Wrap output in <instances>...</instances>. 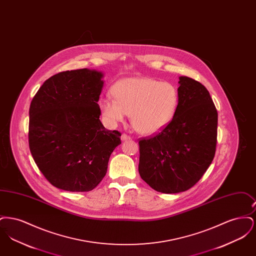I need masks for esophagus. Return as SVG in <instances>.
<instances>
[{"label": "esophagus", "mask_w": 256, "mask_h": 256, "mask_svg": "<svg viewBox=\"0 0 256 256\" xmlns=\"http://www.w3.org/2000/svg\"><path fill=\"white\" fill-rule=\"evenodd\" d=\"M121 139H122V141H128V140H130L132 137L128 136V134H122V136H121Z\"/></svg>", "instance_id": "obj_1"}]
</instances>
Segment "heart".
Instances as JSON below:
<instances>
[{
  "label": "heart",
  "mask_w": 256,
  "mask_h": 256,
  "mask_svg": "<svg viewBox=\"0 0 256 256\" xmlns=\"http://www.w3.org/2000/svg\"><path fill=\"white\" fill-rule=\"evenodd\" d=\"M111 97L102 98L98 108L104 122L114 128L130 114L134 128L140 134L160 132L174 118L180 95L169 82L148 76H132L118 80L111 88Z\"/></svg>",
  "instance_id": "heart-1"
}]
</instances>
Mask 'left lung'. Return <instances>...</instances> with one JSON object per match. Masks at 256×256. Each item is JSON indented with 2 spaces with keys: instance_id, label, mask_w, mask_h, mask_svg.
Returning <instances> with one entry per match:
<instances>
[{
  "instance_id": "obj_1",
  "label": "left lung",
  "mask_w": 256,
  "mask_h": 256,
  "mask_svg": "<svg viewBox=\"0 0 256 256\" xmlns=\"http://www.w3.org/2000/svg\"><path fill=\"white\" fill-rule=\"evenodd\" d=\"M180 102L168 126L139 141L138 170L152 189L184 192L198 182L215 156L218 112L206 88L180 76Z\"/></svg>"
}]
</instances>
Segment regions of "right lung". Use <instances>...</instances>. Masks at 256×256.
Wrapping results in <instances>:
<instances>
[{
    "mask_svg": "<svg viewBox=\"0 0 256 256\" xmlns=\"http://www.w3.org/2000/svg\"><path fill=\"white\" fill-rule=\"evenodd\" d=\"M102 76L87 68L56 74L32 100L30 150L40 172L61 190H93L121 144V134L108 130L100 121Z\"/></svg>",
    "mask_w": 256,
    "mask_h": 256,
    "instance_id": "obj_1",
    "label": "right lung"
}]
</instances>
